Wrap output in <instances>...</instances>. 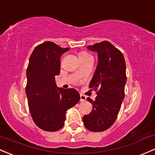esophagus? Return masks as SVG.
Segmentation results:
<instances>
[{
  "label": "esophagus",
  "instance_id": "esophagus-1",
  "mask_svg": "<svg viewBox=\"0 0 155 155\" xmlns=\"http://www.w3.org/2000/svg\"><path fill=\"white\" fill-rule=\"evenodd\" d=\"M87 99V97L85 96H84V95L81 94L80 95V101H86Z\"/></svg>",
  "mask_w": 155,
  "mask_h": 155
}]
</instances>
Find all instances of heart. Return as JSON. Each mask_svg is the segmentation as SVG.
Wrapping results in <instances>:
<instances>
[{"mask_svg":"<svg viewBox=\"0 0 155 155\" xmlns=\"http://www.w3.org/2000/svg\"><path fill=\"white\" fill-rule=\"evenodd\" d=\"M78 58H79V61H84L87 60V59H92L91 55L85 51H79L77 54Z\"/></svg>","mask_w":155,"mask_h":155,"instance_id":"heart-1","label":"heart"}]
</instances>
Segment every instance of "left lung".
<instances>
[{"instance_id":"obj_1","label":"left lung","mask_w":155,"mask_h":155,"mask_svg":"<svg viewBox=\"0 0 155 155\" xmlns=\"http://www.w3.org/2000/svg\"><path fill=\"white\" fill-rule=\"evenodd\" d=\"M87 48L98 52V66L89 85L97 96L95 101L87 98L93 110L84 115L83 122L91 132H103L115 121L124 98L126 62L122 52L110 42H98Z\"/></svg>"}]
</instances>
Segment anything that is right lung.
Instances as JSON below:
<instances>
[{
  "instance_id": "obj_1",
  "label": "right lung",
  "mask_w": 155,
  "mask_h": 155,
  "mask_svg": "<svg viewBox=\"0 0 155 155\" xmlns=\"http://www.w3.org/2000/svg\"><path fill=\"white\" fill-rule=\"evenodd\" d=\"M69 48L47 41L35 47L27 68L25 93L32 119L39 128L56 132L62 128L67 110L80 99L74 88H58L55 76L60 73V57Z\"/></svg>"
}]
</instances>
